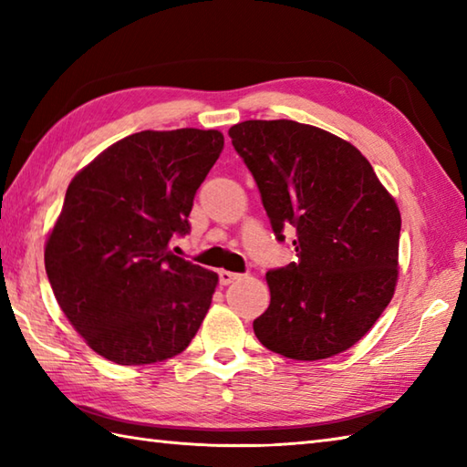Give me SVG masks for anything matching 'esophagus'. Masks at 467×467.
<instances>
[{
	"label": "esophagus",
	"instance_id": "obj_1",
	"mask_svg": "<svg viewBox=\"0 0 467 467\" xmlns=\"http://www.w3.org/2000/svg\"><path fill=\"white\" fill-rule=\"evenodd\" d=\"M239 273H231V271H221L218 273V281H221V285H231L233 281L239 279Z\"/></svg>",
	"mask_w": 467,
	"mask_h": 467
}]
</instances>
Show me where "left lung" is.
<instances>
[{
	"mask_svg": "<svg viewBox=\"0 0 467 467\" xmlns=\"http://www.w3.org/2000/svg\"><path fill=\"white\" fill-rule=\"evenodd\" d=\"M254 176L276 241L295 234L296 261L271 269V305L253 329L296 361L353 347L398 283L401 216L369 161L349 142L293 120H246L228 130Z\"/></svg>",
	"mask_w": 467,
	"mask_h": 467,
	"instance_id": "obj_1",
	"label": "left lung"
}]
</instances>
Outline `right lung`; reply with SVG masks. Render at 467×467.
Instances as JSON below:
<instances>
[{"label":"right lung","mask_w":467,"mask_h":467,"mask_svg":"<svg viewBox=\"0 0 467 467\" xmlns=\"http://www.w3.org/2000/svg\"><path fill=\"white\" fill-rule=\"evenodd\" d=\"M218 130L122 138L69 182L46 243L57 305L118 365L171 359L192 341L218 276L171 251L191 233L198 186L221 156Z\"/></svg>","instance_id":"right-lung-1"}]
</instances>
